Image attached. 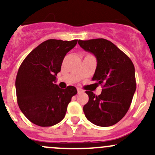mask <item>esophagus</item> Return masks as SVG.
<instances>
[{"mask_svg": "<svg viewBox=\"0 0 155 155\" xmlns=\"http://www.w3.org/2000/svg\"><path fill=\"white\" fill-rule=\"evenodd\" d=\"M77 92L78 94H81V93H83L84 91L82 90V88H80V87H77Z\"/></svg>", "mask_w": 155, "mask_h": 155, "instance_id": "1", "label": "esophagus"}]
</instances>
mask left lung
<instances>
[{"label": "left lung", "instance_id": "8db88e82", "mask_svg": "<svg viewBox=\"0 0 155 155\" xmlns=\"http://www.w3.org/2000/svg\"><path fill=\"white\" fill-rule=\"evenodd\" d=\"M78 43L96 57L97 64L92 80L103 86L98 96L85 91L89 97L83 107L85 117L95 125H114L126 115L136 91L134 64L121 50L105 39L79 40Z\"/></svg>", "mask_w": 155, "mask_h": 155}]
</instances>
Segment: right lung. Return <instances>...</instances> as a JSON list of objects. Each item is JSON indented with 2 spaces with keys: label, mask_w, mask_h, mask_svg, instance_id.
<instances>
[{
  "label": "right lung",
  "mask_w": 155,
  "mask_h": 155,
  "mask_svg": "<svg viewBox=\"0 0 155 155\" xmlns=\"http://www.w3.org/2000/svg\"><path fill=\"white\" fill-rule=\"evenodd\" d=\"M77 41L46 40L29 53L18 69L15 79L17 102L34 124L50 127L62 121L72 97L77 94L74 86L62 89L54 84L65 55Z\"/></svg>",
  "instance_id": "obj_1"
}]
</instances>
